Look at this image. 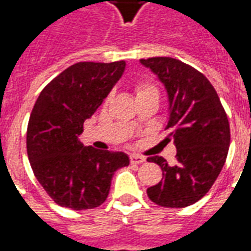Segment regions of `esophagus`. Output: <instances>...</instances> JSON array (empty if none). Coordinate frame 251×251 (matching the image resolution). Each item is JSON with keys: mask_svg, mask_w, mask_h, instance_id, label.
<instances>
[{"mask_svg": "<svg viewBox=\"0 0 251 251\" xmlns=\"http://www.w3.org/2000/svg\"><path fill=\"white\" fill-rule=\"evenodd\" d=\"M130 163L131 164H142L145 163V157L144 156H140V154H130Z\"/></svg>", "mask_w": 251, "mask_h": 251, "instance_id": "34e87169", "label": "esophagus"}]
</instances>
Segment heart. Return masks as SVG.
<instances>
[{"instance_id":"heart-1","label":"heart","mask_w":251,"mask_h":251,"mask_svg":"<svg viewBox=\"0 0 251 251\" xmlns=\"http://www.w3.org/2000/svg\"><path fill=\"white\" fill-rule=\"evenodd\" d=\"M144 94H158L156 86H153L151 83L141 82L136 84V95L140 97V95H144Z\"/></svg>"}]
</instances>
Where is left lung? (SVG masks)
<instances>
[{"label": "left lung", "mask_w": 251, "mask_h": 251, "mask_svg": "<svg viewBox=\"0 0 251 251\" xmlns=\"http://www.w3.org/2000/svg\"><path fill=\"white\" fill-rule=\"evenodd\" d=\"M152 70L168 93L169 117L165 142L174 141L176 163L160 156L148 157L163 171V180L149 187L153 203L183 208L204 196L226 163L230 147V125L215 88L194 67L174 57L140 60Z\"/></svg>", "instance_id": "1"}]
</instances>
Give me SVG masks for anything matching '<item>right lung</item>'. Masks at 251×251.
I'll list each match as a JSON object with an SVG mask.
<instances>
[{
    "instance_id": "add662e5",
    "label": "right lung",
    "mask_w": 251,
    "mask_h": 251,
    "mask_svg": "<svg viewBox=\"0 0 251 251\" xmlns=\"http://www.w3.org/2000/svg\"><path fill=\"white\" fill-rule=\"evenodd\" d=\"M125 60L72 64L43 88L30 113L26 152L41 187L56 204L95 208L107 199L113 175L129 165L124 152L98 151L79 141L125 71Z\"/></svg>"
}]
</instances>
